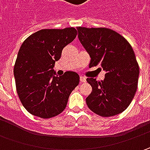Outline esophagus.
Instances as JSON below:
<instances>
[{
	"label": "esophagus",
	"mask_w": 150,
	"mask_h": 150,
	"mask_svg": "<svg viewBox=\"0 0 150 150\" xmlns=\"http://www.w3.org/2000/svg\"><path fill=\"white\" fill-rule=\"evenodd\" d=\"M80 82H81V83H86V78L81 76V77H80Z\"/></svg>",
	"instance_id": "esophagus-1"
}]
</instances>
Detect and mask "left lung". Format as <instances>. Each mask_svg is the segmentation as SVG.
Listing matches in <instances>:
<instances>
[{
	"instance_id": "obj_1",
	"label": "left lung",
	"mask_w": 150,
	"mask_h": 150,
	"mask_svg": "<svg viewBox=\"0 0 150 150\" xmlns=\"http://www.w3.org/2000/svg\"><path fill=\"white\" fill-rule=\"evenodd\" d=\"M77 30L80 42L90 55L89 67L100 66L106 71L103 81L87 78L92 86L87 105L102 117L124 112L135 95L139 74L131 45L123 36L106 27L78 26Z\"/></svg>"
}]
</instances>
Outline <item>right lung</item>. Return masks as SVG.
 <instances>
[{
	"mask_svg": "<svg viewBox=\"0 0 150 150\" xmlns=\"http://www.w3.org/2000/svg\"><path fill=\"white\" fill-rule=\"evenodd\" d=\"M76 36L73 27L42 29L21 46L14 66L16 88L21 103L32 115L50 118L65 109L69 96L79 83V76L66 72L55 77L52 68L62 49Z\"/></svg>",
	"mask_w": 150,
	"mask_h": 150,
	"instance_id": "1",
	"label": "right lung"
}]
</instances>
